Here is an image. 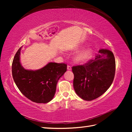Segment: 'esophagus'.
<instances>
[{"instance_id": "esophagus-1", "label": "esophagus", "mask_w": 132, "mask_h": 132, "mask_svg": "<svg viewBox=\"0 0 132 132\" xmlns=\"http://www.w3.org/2000/svg\"><path fill=\"white\" fill-rule=\"evenodd\" d=\"M67 70H71V68L70 65L67 66Z\"/></svg>"}]
</instances>
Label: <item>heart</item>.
Returning <instances> with one entry per match:
<instances>
[{
	"instance_id": "1",
	"label": "heart",
	"mask_w": 132,
	"mask_h": 132,
	"mask_svg": "<svg viewBox=\"0 0 132 132\" xmlns=\"http://www.w3.org/2000/svg\"><path fill=\"white\" fill-rule=\"evenodd\" d=\"M93 54V50L91 47H87L79 52L75 57L74 60L77 63H84L91 58Z\"/></svg>"
}]
</instances>
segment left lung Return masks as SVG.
Listing matches in <instances>:
<instances>
[{"instance_id": "8db88e82", "label": "left lung", "mask_w": 132, "mask_h": 132, "mask_svg": "<svg viewBox=\"0 0 132 132\" xmlns=\"http://www.w3.org/2000/svg\"><path fill=\"white\" fill-rule=\"evenodd\" d=\"M116 70L114 55L109 50L101 49L84 65L73 66L74 89L76 94L86 101L98 98L112 83Z\"/></svg>"}]
</instances>
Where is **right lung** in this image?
Wrapping results in <instances>:
<instances>
[{
    "instance_id": "add662e5",
    "label": "right lung",
    "mask_w": 132,
    "mask_h": 132,
    "mask_svg": "<svg viewBox=\"0 0 132 132\" xmlns=\"http://www.w3.org/2000/svg\"><path fill=\"white\" fill-rule=\"evenodd\" d=\"M20 48L12 64V74L21 93L36 103L49 102L54 96L58 80L67 71L64 63L50 62L38 70H27L20 63Z\"/></svg>"
}]
</instances>
